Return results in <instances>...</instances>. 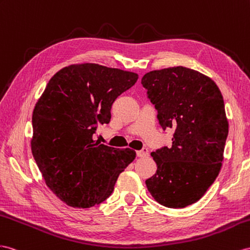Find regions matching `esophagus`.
Segmentation results:
<instances>
[{"label": "esophagus", "mask_w": 250, "mask_h": 250, "mask_svg": "<svg viewBox=\"0 0 250 250\" xmlns=\"http://www.w3.org/2000/svg\"><path fill=\"white\" fill-rule=\"evenodd\" d=\"M136 154H137L138 157H146V156L149 155V151H148V149H146V148H144L142 150L137 151Z\"/></svg>", "instance_id": "esophagus-1"}]
</instances>
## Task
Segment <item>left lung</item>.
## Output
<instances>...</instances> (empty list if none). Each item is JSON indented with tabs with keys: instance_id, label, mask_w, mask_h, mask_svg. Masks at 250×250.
Here are the masks:
<instances>
[{
	"instance_id": "8db88e82",
	"label": "left lung",
	"mask_w": 250,
	"mask_h": 250,
	"mask_svg": "<svg viewBox=\"0 0 250 250\" xmlns=\"http://www.w3.org/2000/svg\"><path fill=\"white\" fill-rule=\"evenodd\" d=\"M142 84L163 130L175 127L172 146L151 153L157 170L146 188L163 206L187 207L206 193L222 167L228 135L222 93L209 77L184 66L152 70Z\"/></svg>"
}]
</instances>
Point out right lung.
I'll list each match as a JSON object with an SVG mask.
<instances>
[{"label": "right lung", "mask_w": 250, "mask_h": 250, "mask_svg": "<svg viewBox=\"0 0 250 250\" xmlns=\"http://www.w3.org/2000/svg\"><path fill=\"white\" fill-rule=\"evenodd\" d=\"M137 79L119 68L73 64L52 77L38 100L31 152L47 187L68 206L89 208L105 201L135 159V151L112 148L93 135L98 123H110L113 102Z\"/></svg>", "instance_id": "obj_1"}]
</instances>
